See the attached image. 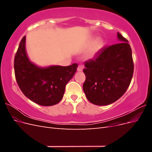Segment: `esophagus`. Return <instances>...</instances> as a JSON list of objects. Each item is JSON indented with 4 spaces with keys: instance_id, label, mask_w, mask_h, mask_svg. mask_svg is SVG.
<instances>
[{
    "instance_id": "1",
    "label": "esophagus",
    "mask_w": 152,
    "mask_h": 152,
    "mask_svg": "<svg viewBox=\"0 0 152 152\" xmlns=\"http://www.w3.org/2000/svg\"><path fill=\"white\" fill-rule=\"evenodd\" d=\"M83 69H84L83 66L79 65V66H78V68H77V71L78 72H82V71H83Z\"/></svg>"
}]
</instances>
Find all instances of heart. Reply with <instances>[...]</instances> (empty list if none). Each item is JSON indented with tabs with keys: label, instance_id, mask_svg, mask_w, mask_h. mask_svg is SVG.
Wrapping results in <instances>:
<instances>
[{
	"label": "heart",
	"instance_id": "1",
	"mask_svg": "<svg viewBox=\"0 0 152 152\" xmlns=\"http://www.w3.org/2000/svg\"><path fill=\"white\" fill-rule=\"evenodd\" d=\"M102 45V41L101 39H98L94 44L88 50H87L86 56L87 58H93L96 54L98 53Z\"/></svg>",
	"mask_w": 152,
	"mask_h": 152
}]
</instances>
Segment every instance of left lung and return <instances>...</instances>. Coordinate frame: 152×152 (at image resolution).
<instances>
[{
    "label": "left lung",
    "mask_w": 152,
    "mask_h": 152,
    "mask_svg": "<svg viewBox=\"0 0 152 152\" xmlns=\"http://www.w3.org/2000/svg\"><path fill=\"white\" fill-rule=\"evenodd\" d=\"M117 38L119 44L103 48L93 59L84 63L83 90L94 104L114 103L130 85L134 72L132 50L127 40L118 32Z\"/></svg>",
    "instance_id": "left-lung-1"
}]
</instances>
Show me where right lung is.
Segmentation results:
<instances>
[{
  "label": "right lung",
  "mask_w": 152,
  "mask_h": 152,
  "mask_svg": "<svg viewBox=\"0 0 152 152\" xmlns=\"http://www.w3.org/2000/svg\"><path fill=\"white\" fill-rule=\"evenodd\" d=\"M25 42L24 36L15 57L14 68L18 86L26 97L37 104L48 107L58 103L63 97L66 84L76 72L78 65L38 66L29 59Z\"/></svg>",
  "instance_id": "add662e5"
}]
</instances>
